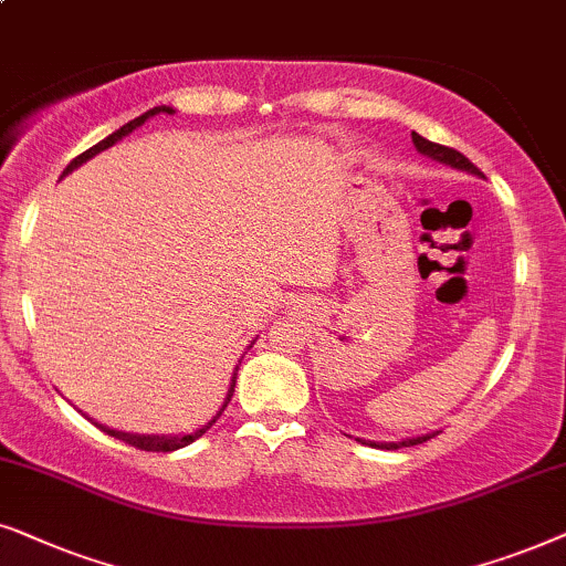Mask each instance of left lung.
<instances>
[{
    "instance_id": "left-lung-1",
    "label": "left lung",
    "mask_w": 566,
    "mask_h": 566,
    "mask_svg": "<svg viewBox=\"0 0 566 566\" xmlns=\"http://www.w3.org/2000/svg\"><path fill=\"white\" fill-rule=\"evenodd\" d=\"M411 142L413 147H417L419 155L429 157V160L440 163V165H450V168L455 170H463V172H471V176L476 178H484V172H481L476 165H473L469 157L458 153L453 147H442V145H434V142H429L421 137V134L411 132ZM434 434H440V429L437 432H427V434H417V437H403V440L398 442H378V440H361V437H354V440L361 442V446H370V448H378V450H398V448H411V446H421V442L432 440Z\"/></svg>"
}]
</instances>
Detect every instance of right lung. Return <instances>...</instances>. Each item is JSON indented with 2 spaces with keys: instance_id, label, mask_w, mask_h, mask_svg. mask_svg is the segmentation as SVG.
I'll list each match as a JSON object with an SVG mask.
<instances>
[{
  "instance_id": "obj_1",
  "label": "right lung",
  "mask_w": 566,
  "mask_h": 566,
  "mask_svg": "<svg viewBox=\"0 0 566 566\" xmlns=\"http://www.w3.org/2000/svg\"><path fill=\"white\" fill-rule=\"evenodd\" d=\"M157 113H168V116H172V113H176V108H172V105H155V108H149L147 113H142V116H137L134 120H129V124H124V126H120V129H116L113 134H108V137H105V139L97 142V145L90 147L87 153H82L80 157H74V160L64 168L62 178H64V176H70L72 170H77L80 165H85L87 160H93L95 155H101V153H103V149H108V147L116 145V142H120L124 137H129V134H132L134 129H139V126L145 124L147 118L157 116ZM253 344H255V338L251 342V346H253ZM235 378H238V367H235V373H232V380H230L228 396H224V401H222V406H220V411H217L214 417L209 419V421H205V424H201V427H196L193 432H178V434H139V432H124V429H113V427H108V424H101V421H95L93 417H87V413H85V417H87L90 421H93V424H95L97 429H103L105 434L116 437V440L129 442V446H134V448H139V450H149V453H172V450L191 446V442H196V440H199L201 434H207L209 429H212L214 421L222 417L224 406L230 403L232 394H235Z\"/></svg>"
}]
</instances>
